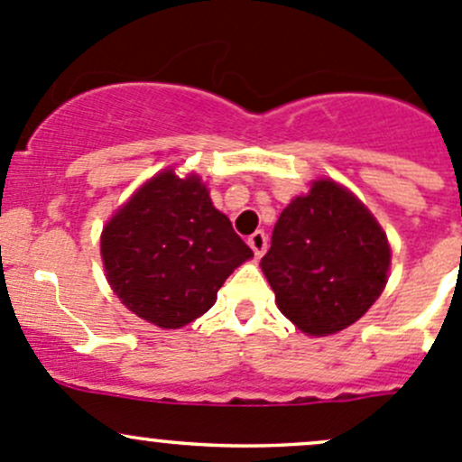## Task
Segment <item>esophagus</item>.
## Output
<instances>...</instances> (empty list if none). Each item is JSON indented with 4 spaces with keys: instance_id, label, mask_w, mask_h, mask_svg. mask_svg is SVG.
Wrapping results in <instances>:
<instances>
[{
    "instance_id": "34e87169",
    "label": "esophagus",
    "mask_w": 462,
    "mask_h": 462,
    "mask_svg": "<svg viewBox=\"0 0 462 462\" xmlns=\"http://www.w3.org/2000/svg\"><path fill=\"white\" fill-rule=\"evenodd\" d=\"M248 245L253 248L254 257H261V254L265 253V248H268V236H265V232L263 230L254 232V235L248 239Z\"/></svg>"
}]
</instances>
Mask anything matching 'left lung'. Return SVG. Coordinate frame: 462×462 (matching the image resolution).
<instances>
[{
  "label": "left lung",
  "instance_id": "8db88e82",
  "mask_svg": "<svg viewBox=\"0 0 462 462\" xmlns=\"http://www.w3.org/2000/svg\"><path fill=\"white\" fill-rule=\"evenodd\" d=\"M391 248L366 205L335 180H315L274 223L261 270L279 310L306 335L357 321L386 286Z\"/></svg>",
  "mask_w": 462,
  "mask_h": 462
}]
</instances>
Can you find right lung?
Returning <instances> with one entry per match:
<instances>
[{
    "instance_id": "obj_1",
    "label": "right lung",
    "mask_w": 462,
    "mask_h": 462,
    "mask_svg": "<svg viewBox=\"0 0 462 462\" xmlns=\"http://www.w3.org/2000/svg\"><path fill=\"white\" fill-rule=\"evenodd\" d=\"M106 282L134 315L180 328L212 309L253 250L209 201L197 174L165 170L111 217L100 236Z\"/></svg>"
}]
</instances>
